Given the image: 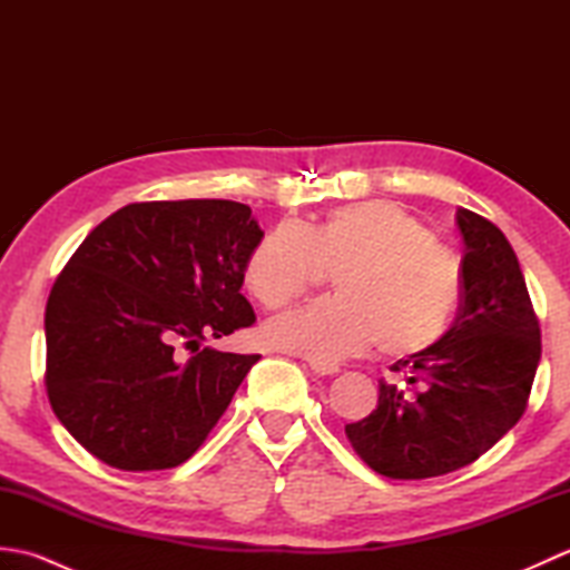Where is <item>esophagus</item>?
<instances>
[{"instance_id": "esophagus-1", "label": "esophagus", "mask_w": 570, "mask_h": 570, "mask_svg": "<svg viewBox=\"0 0 570 570\" xmlns=\"http://www.w3.org/2000/svg\"><path fill=\"white\" fill-rule=\"evenodd\" d=\"M308 367H311L313 372H316V374H321V377H333V374L341 372V367L333 365V362H316V360H311Z\"/></svg>"}]
</instances>
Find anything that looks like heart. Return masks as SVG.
Instances as JSON below:
<instances>
[{"instance_id": "b5f03b06", "label": "heart", "mask_w": 570, "mask_h": 570, "mask_svg": "<svg viewBox=\"0 0 570 570\" xmlns=\"http://www.w3.org/2000/svg\"><path fill=\"white\" fill-rule=\"evenodd\" d=\"M323 272L335 298L296 308L264 328L284 353L337 362L377 345L386 357L431 353L463 304L460 264L431 229L394 203L337 208L316 225L272 227L245 264V286L266 311L286 308Z\"/></svg>"}]
</instances>
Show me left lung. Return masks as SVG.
Returning a JSON list of instances; mask_svg holds the SVG:
<instances>
[{
  "mask_svg": "<svg viewBox=\"0 0 570 570\" xmlns=\"http://www.w3.org/2000/svg\"><path fill=\"white\" fill-rule=\"evenodd\" d=\"M463 304L431 353L396 360L380 402L345 433L392 480L439 478L488 453L522 419L541 360V331L517 254L498 225L458 208Z\"/></svg>",
  "mask_w": 570,
  "mask_h": 570,
  "instance_id": "1",
  "label": "left lung"
}]
</instances>
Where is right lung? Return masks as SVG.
<instances>
[{
  "mask_svg": "<svg viewBox=\"0 0 570 570\" xmlns=\"http://www.w3.org/2000/svg\"><path fill=\"white\" fill-rule=\"evenodd\" d=\"M262 237L249 205L151 200L82 239L46 304V392L85 451L129 472L198 451L259 360L200 345L257 321L239 288Z\"/></svg>",
  "mask_w": 570,
  "mask_h": 570,
  "instance_id": "right-lung-1",
  "label": "right lung"
}]
</instances>
